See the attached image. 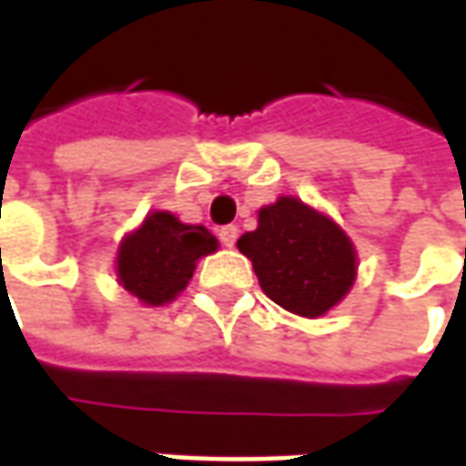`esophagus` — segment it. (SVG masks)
Segmentation results:
<instances>
[{
  "label": "esophagus",
  "mask_w": 466,
  "mask_h": 466,
  "mask_svg": "<svg viewBox=\"0 0 466 466\" xmlns=\"http://www.w3.org/2000/svg\"><path fill=\"white\" fill-rule=\"evenodd\" d=\"M219 239H221V245H224V247H234V242H237V227H234V224H227V227H221Z\"/></svg>",
  "instance_id": "34e87169"
}]
</instances>
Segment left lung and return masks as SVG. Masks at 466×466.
I'll use <instances>...</instances> for the list:
<instances>
[{
  "label": "left lung",
  "mask_w": 466,
  "mask_h": 466,
  "mask_svg": "<svg viewBox=\"0 0 466 466\" xmlns=\"http://www.w3.org/2000/svg\"><path fill=\"white\" fill-rule=\"evenodd\" d=\"M237 247L252 259L265 296L309 319L337 306L357 273L350 237L290 196L262 208L258 229L242 234Z\"/></svg>",
  "instance_id": "8db88e82"
}]
</instances>
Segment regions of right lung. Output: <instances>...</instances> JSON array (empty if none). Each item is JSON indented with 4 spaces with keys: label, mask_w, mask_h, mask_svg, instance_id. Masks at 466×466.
Wrapping results in <instances>:
<instances>
[{
    "label": "right lung",
    "mask_w": 466,
    "mask_h": 466,
    "mask_svg": "<svg viewBox=\"0 0 466 466\" xmlns=\"http://www.w3.org/2000/svg\"><path fill=\"white\" fill-rule=\"evenodd\" d=\"M217 249V237L201 224H183L167 211L147 214L116 255L119 283L147 306L173 300L191 280L196 259Z\"/></svg>",
    "instance_id": "right-lung-1"
}]
</instances>
